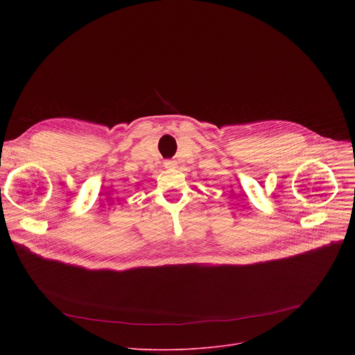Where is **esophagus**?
Listing matches in <instances>:
<instances>
[{
    "label": "esophagus",
    "instance_id": "1",
    "mask_svg": "<svg viewBox=\"0 0 355 355\" xmlns=\"http://www.w3.org/2000/svg\"><path fill=\"white\" fill-rule=\"evenodd\" d=\"M164 167H166V168H168V170H171V168H175V167H177V163H175V162H173V160H166Z\"/></svg>",
    "mask_w": 355,
    "mask_h": 355
}]
</instances>
